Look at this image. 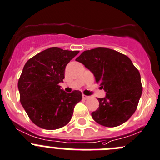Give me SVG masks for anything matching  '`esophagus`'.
<instances>
[{
    "instance_id": "obj_1",
    "label": "esophagus",
    "mask_w": 160,
    "mask_h": 160,
    "mask_svg": "<svg viewBox=\"0 0 160 160\" xmlns=\"http://www.w3.org/2000/svg\"><path fill=\"white\" fill-rule=\"evenodd\" d=\"M89 98H90V96H88V95H83V99H88Z\"/></svg>"
}]
</instances>
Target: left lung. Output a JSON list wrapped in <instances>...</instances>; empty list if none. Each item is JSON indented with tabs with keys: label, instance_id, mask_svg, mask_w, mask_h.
Returning a JSON list of instances; mask_svg holds the SVG:
<instances>
[{
	"label": "left lung",
	"instance_id": "8db88e82",
	"mask_svg": "<svg viewBox=\"0 0 160 160\" xmlns=\"http://www.w3.org/2000/svg\"><path fill=\"white\" fill-rule=\"evenodd\" d=\"M94 74L107 92L98 98L99 107L92 118L106 127H116L128 121L137 110L142 94L141 75L126 55L103 47L83 51L76 59Z\"/></svg>",
	"mask_w": 160,
	"mask_h": 160
}]
</instances>
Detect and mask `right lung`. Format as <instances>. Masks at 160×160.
<instances>
[{
    "mask_svg": "<svg viewBox=\"0 0 160 160\" xmlns=\"http://www.w3.org/2000/svg\"><path fill=\"white\" fill-rule=\"evenodd\" d=\"M79 51L58 47L46 49L30 58L18 81L22 106L32 122L45 129H57L69 122L80 91L67 93L61 89L67 64Z\"/></svg>",
    "mask_w": 160,
    "mask_h": 160,
    "instance_id": "obj_1",
    "label": "right lung"
}]
</instances>
